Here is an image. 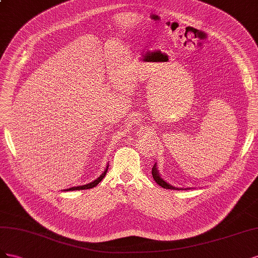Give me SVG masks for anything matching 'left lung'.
<instances>
[{
  "label": "left lung",
  "instance_id": "obj_1",
  "mask_svg": "<svg viewBox=\"0 0 258 258\" xmlns=\"http://www.w3.org/2000/svg\"><path fill=\"white\" fill-rule=\"evenodd\" d=\"M151 173H152V177H153V179L156 180V182L158 183L159 186H161L162 188L171 189V190H180V189H181V188H176V187H174V186L170 185V183H167L163 178H161V176H160V174H159V172H158V168H157V163L153 165Z\"/></svg>",
  "mask_w": 258,
  "mask_h": 258
}]
</instances>
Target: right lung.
Instances as JSON below:
<instances>
[{"label": "right lung", "instance_id": "add662e5", "mask_svg": "<svg viewBox=\"0 0 258 258\" xmlns=\"http://www.w3.org/2000/svg\"><path fill=\"white\" fill-rule=\"evenodd\" d=\"M108 166L109 165H107V167H106V170L104 171V173H102L99 177L97 178V179H95L94 181H92V182H90V183H86V185H83V186H78V187H71V188H69V189H66L64 191H73V190H85V189H91V188H93V187H95V186H97L98 183L104 179V177L106 176V173H107V171H108Z\"/></svg>", "mask_w": 258, "mask_h": 258}]
</instances>
